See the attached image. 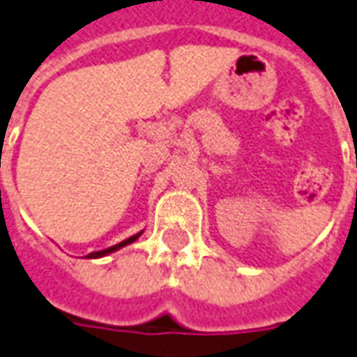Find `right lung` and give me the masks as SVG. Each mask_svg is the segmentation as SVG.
Returning a JSON list of instances; mask_svg holds the SVG:
<instances>
[{
    "label": "right lung",
    "instance_id": "right-lung-1",
    "mask_svg": "<svg viewBox=\"0 0 357 357\" xmlns=\"http://www.w3.org/2000/svg\"><path fill=\"white\" fill-rule=\"evenodd\" d=\"M141 234H143V231H139V234H135V236H131V238L123 239L121 243H116V245H112V248H108V249H102V251H94V253H89V255H86V259H100V257L109 255V253H114V251H118V249L126 248V245H129V243H133L135 239H139V236H141Z\"/></svg>",
    "mask_w": 357,
    "mask_h": 357
}]
</instances>
